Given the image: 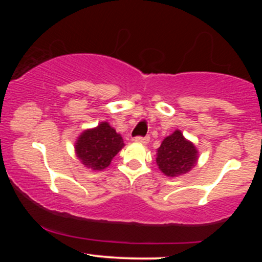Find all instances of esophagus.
<instances>
[{
  "label": "esophagus",
  "instance_id": "obj_1",
  "mask_svg": "<svg viewBox=\"0 0 262 262\" xmlns=\"http://www.w3.org/2000/svg\"><path fill=\"white\" fill-rule=\"evenodd\" d=\"M149 139H150L149 137H135L133 140H134V141H138V143L146 144V143H149Z\"/></svg>",
  "mask_w": 262,
  "mask_h": 262
}]
</instances>
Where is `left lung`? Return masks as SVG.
<instances>
[{
    "label": "left lung",
    "instance_id": "1",
    "mask_svg": "<svg viewBox=\"0 0 262 262\" xmlns=\"http://www.w3.org/2000/svg\"><path fill=\"white\" fill-rule=\"evenodd\" d=\"M197 150L191 141L186 140L180 130H175L170 137L162 140L158 149L156 164L159 169L169 177L187 173L196 165Z\"/></svg>",
    "mask_w": 262,
    "mask_h": 262
}]
</instances>
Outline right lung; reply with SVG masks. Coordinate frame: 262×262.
Returning <instances> with one entry per match:
<instances>
[{"mask_svg":"<svg viewBox=\"0 0 262 262\" xmlns=\"http://www.w3.org/2000/svg\"><path fill=\"white\" fill-rule=\"evenodd\" d=\"M124 146L121 134L117 133L107 122L97 128L89 129L80 135L75 149L77 158L93 170L106 169L112 159Z\"/></svg>","mask_w":262,"mask_h":262,"instance_id":"add662e5","label":"right lung"}]
</instances>
